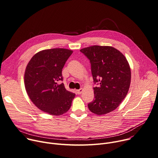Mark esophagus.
Instances as JSON below:
<instances>
[{"mask_svg":"<svg viewBox=\"0 0 158 158\" xmlns=\"http://www.w3.org/2000/svg\"><path fill=\"white\" fill-rule=\"evenodd\" d=\"M82 92H83V89H80L79 90H77V93L78 94H81Z\"/></svg>","mask_w":158,"mask_h":158,"instance_id":"esophagus-1","label":"esophagus"}]
</instances>
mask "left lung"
<instances>
[{
  "label": "left lung",
  "instance_id": "8db88e82",
  "mask_svg": "<svg viewBox=\"0 0 158 158\" xmlns=\"http://www.w3.org/2000/svg\"><path fill=\"white\" fill-rule=\"evenodd\" d=\"M90 60L94 82V99L88 104L97 115L108 114L117 109L126 97L131 84V72L124 55L108 46H92L80 49Z\"/></svg>",
  "mask_w": 158,
  "mask_h": 158
}]
</instances>
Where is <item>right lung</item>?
<instances>
[{
  "label": "right lung",
  "instance_id": "right-lung-1",
  "mask_svg": "<svg viewBox=\"0 0 158 158\" xmlns=\"http://www.w3.org/2000/svg\"><path fill=\"white\" fill-rule=\"evenodd\" d=\"M72 52L64 48L44 49L35 54L26 66V92L35 106L49 115L66 113L75 97L60 83L63 80L62 69Z\"/></svg>",
  "mask_w": 158,
  "mask_h": 158
}]
</instances>
